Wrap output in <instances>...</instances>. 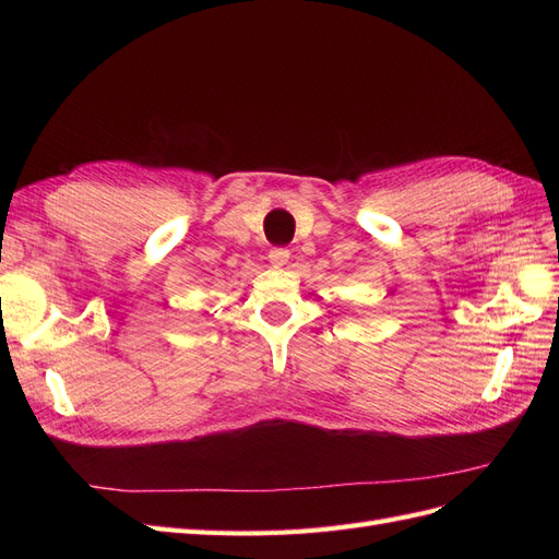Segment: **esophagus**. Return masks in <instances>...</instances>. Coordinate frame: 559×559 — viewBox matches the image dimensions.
Returning a JSON list of instances; mask_svg holds the SVG:
<instances>
[{
  "label": "esophagus",
  "instance_id": "esophagus-1",
  "mask_svg": "<svg viewBox=\"0 0 559 559\" xmlns=\"http://www.w3.org/2000/svg\"><path fill=\"white\" fill-rule=\"evenodd\" d=\"M267 261L273 263L275 267H282V265H286V263H289V249H284V247H275V249H270V253H267Z\"/></svg>",
  "mask_w": 559,
  "mask_h": 559
}]
</instances>
